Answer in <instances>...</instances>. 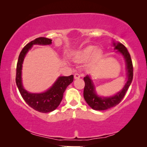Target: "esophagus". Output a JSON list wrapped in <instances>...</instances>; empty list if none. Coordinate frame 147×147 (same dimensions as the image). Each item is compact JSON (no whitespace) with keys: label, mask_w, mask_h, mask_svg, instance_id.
Wrapping results in <instances>:
<instances>
[{"label":"esophagus","mask_w":147,"mask_h":147,"mask_svg":"<svg viewBox=\"0 0 147 147\" xmlns=\"http://www.w3.org/2000/svg\"><path fill=\"white\" fill-rule=\"evenodd\" d=\"M80 77H81V75H79V73H76V74H75V75H74V78H75V79H79Z\"/></svg>","instance_id":"esophagus-1"}]
</instances>
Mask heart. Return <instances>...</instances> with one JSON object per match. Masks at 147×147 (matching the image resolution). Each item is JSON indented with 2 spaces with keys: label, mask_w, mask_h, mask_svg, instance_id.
<instances>
[{
  "label": "heart",
  "mask_w": 147,
  "mask_h": 147,
  "mask_svg": "<svg viewBox=\"0 0 147 147\" xmlns=\"http://www.w3.org/2000/svg\"><path fill=\"white\" fill-rule=\"evenodd\" d=\"M102 55L103 52L101 49L95 48V46L89 45L74 52L72 55V58L77 63H83L89 59L90 65H93L99 63Z\"/></svg>",
  "instance_id": "obj_1"
}]
</instances>
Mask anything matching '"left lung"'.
Wrapping results in <instances>:
<instances>
[{"label": "left lung", "mask_w": 147, "mask_h": 147, "mask_svg": "<svg viewBox=\"0 0 147 147\" xmlns=\"http://www.w3.org/2000/svg\"><path fill=\"white\" fill-rule=\"evenodd\" d=\"M115 49L117 50L118 52H121L123 56L124 57L126 63L128 71V81L126 84L120 92H119L117 95L110 97H101L97 95L95 92V87L93 84L88 76H86L84 78L85 82V86L84 89V97L85 99L87 104L94 110L104 111L106 109H111L117 106L122 100L128 89L132 82L133 77V67L132 60H131V55H130L127 49L122 43H117L115 44Z\"/></svg>", "instance_id": "left-lung-1"}]
</instances>
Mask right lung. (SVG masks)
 <instances>
[{
  "label": "right lung",
  "instance_id": "obj_1",
  "mask_svg": "<svg viewBox=\"0 0 147 147\" xmlns=\"http://www.w3.org/2000/svg\"><path fill=\"white\" fill-rule=\"evenodd\" d=\"M51 43L52 40L46 37H38L28 43L21 50L16 65V83L22 97L30 107L41 113L51 112L58 107L63 99V92L74 79L72 75L68 77H59L48 90L40 94L30 93L23 88L21 83V69L26 53L34 44L49 45Z\"/></svg>",
  "mask_w": 147,
  "mask_h": 147
}]
</instances>
